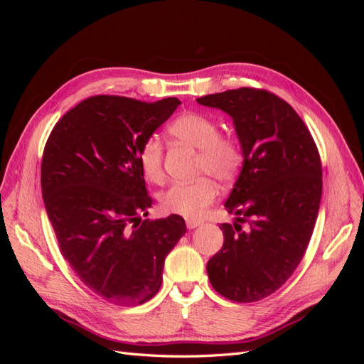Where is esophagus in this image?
Segmentation results:
<instances>
[{
	"label": "esophagus",
	"mask_w": 364,
	"mask_h": 364,
	"mask_svg": "<svg viewBox=\"0 0 364 364\" xmlns=\"http://www.w3.org/2000/svg\"><path fill=\"white\" fill-rule=\"evenodd\" d=\"M200 225H202L200 220H194V218L186 220V228H188V229H196L197 226H200Z\"/></svg>",
	"instance_id": "obj_1"
}]
</instances>
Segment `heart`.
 Here are the masks:
<instances>
[{"mask_svg":"<svg viewBox=\"0 0 364 364\" xmlns=\"http://www.w3.org/2000/svg\"><path fill=\"white\" fill-rule=\"evenodd\" d=\"M168 134L179 142L199 150L196 161L197 174L211 175L218 182L235 179L245 161L243 147L232 135L220 134L213 118L202 114H185L168 126ZM141 170L151 182H159L164 174L162 146L156 138H147L139 149ZM217 197V186L207 176L191 182H174L165 190L159 202L165 213L188 218L200 217L205 208Z\"/></svg>","mask_w":364,"mask_h":364,"instance_id":"1","label":"heart"}]
</instances>
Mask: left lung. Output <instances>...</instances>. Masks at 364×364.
Segmentation results:
<instances>
[{
    "instance_id": "1",
    "label": "left lung",
    "mask_w": 364,
    "mask_h": 364,
    "mask_svg": "<svg viewBox=\"0 0 364 364\" xmlns=\"http://www.w3.org/2000/svg\"><path fill=\"white\" fill-rule=\"evenodd\" d=\"M197 103L232 117L245 153L225 203L237 222L220 225L223 247L208 261V278L229 301L257 302L282 287L305 255L322 197L321 155L302 118L270 91L238 87Z\"/></svg>"
}]
</instances>
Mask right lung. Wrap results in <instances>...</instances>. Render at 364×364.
<instances>
[{
	"label": "right lung",
	"instance_id": "obj_1",
	"mask_svg": "<svg viewBox=\"0 0 364 364\" xmlns=\"http://www.w3.org/2000/svg\"><path fill=\"white\" fill-rule=\"evenodd\" d=\"M181 105L94 95L53 127L41 165L42 197L62 257L107 302H147L162 284L165 257L186 232L171 214L150 222L138 153Z\"/></svg>",
	"mask_w": 364,
	"mask_h": 364
}]
</instances>
